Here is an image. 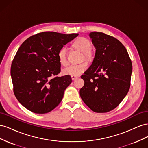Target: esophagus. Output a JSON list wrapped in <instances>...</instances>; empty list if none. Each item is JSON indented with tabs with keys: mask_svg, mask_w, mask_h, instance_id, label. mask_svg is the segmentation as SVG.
I'll list each match as a JSON object with an SVG mask.
<instances>
[{
	"mask_svg": "<svg viewBox=\"0 0 148 148\" xmlns=\"http://www.w3.org/2000/svg\"><path fill=\"white\" fill-rule=\"evenodd\" d=\"M71 78L72 80H75L76 79H77L78 78V77H77V76H71Z\"/></svg>",
	"mask_w": 148,
	"mask_h": 148,
	"instance_id": "34e87169",
	"label": "esophagus"
}]
</instances>
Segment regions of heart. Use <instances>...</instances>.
Listing matches in <instances>:
<instances>
[{
  "mask_svg": "<svg viewBox=\"0 0 148 148\" xmlns=\"http://www.w3.org/2000/svg\"><path fill=\"white\" fill-rule=\"evenodd\" d=\"M73 45L75 48L83 52V58L85 59L91 61L93 59L94 53L91 49L92 44L88 39L83 37L78 38L74 41ZM58 59L62 65H66L68 63L67 49L65 47H62L60 49L58 53ZM87 68L88 64L86 62H83L78 65H70L62 70V73L65 75L78 76L83 73Z\"/></svg>",
  "mask_w": 148,
  "mask_h": 148,
  "instance_id": "1",
  "label": "heart"
}]
</instances>
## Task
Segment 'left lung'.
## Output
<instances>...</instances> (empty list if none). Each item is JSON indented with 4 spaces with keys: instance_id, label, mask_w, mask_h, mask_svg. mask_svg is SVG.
Wrapping results in <instances>:
<instances>
[{
    "instance_id": "left-lung-1",
    "label": "left lung",
    "mask_w": 148,
    "mask_h": 148,
    "mask_svg": "<svg viewBox=\"0 0 148 148\" xmlns=\"http://www.w3.org/2000/svg\"><path fill=\"white\" fill-rule=\"evenodd\" d=\"M96 49L91 65L81 78L82 100L92 111L105 113L117 107L130 86L132 64L118 39L101 32L89 34Z\"/></svg>"
}]
</instances>
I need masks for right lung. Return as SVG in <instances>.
<instances>
[{
    "mask_svg": "<svg viewBox=\"0 0 148 148\" xmlns=\"http://www.w3.org/2000/svg\"><path fill=\"white\" fill-rule=\"evenodd\" d=\"M78 34L42 32L23 42L11 66L13 92L20 104L35 114H46L60 104L71 83L70 75L57 77L58 53Z\"/></svg>",
    "mask_w": 148,
    "mask_h": 148,
    "instance_id": "add662e5",
    "label": "right lung"
}]
</instances>
